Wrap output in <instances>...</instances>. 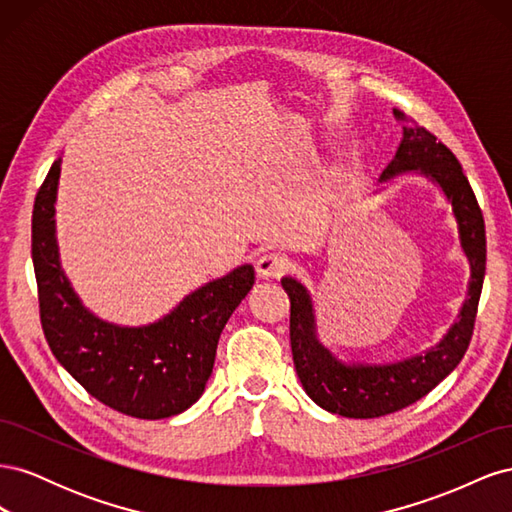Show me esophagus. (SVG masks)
<instances>
[{
	"instance_id": "34e87169",
	"label": "esophagus",
	"mask_w": 512,
	"mask_h": 512,
	"mask_svg": "<svg viewBox=\"0 0 512 512\" xmlns=\"http://www.w3.org/2000/svg\"><path fill=\"white\" fill-rule=\"evenodd\" d=\"M288 269V260L282 254H262L256 262V273L262 280H271V277H280Z\"/></svg>"
}]
</instances>
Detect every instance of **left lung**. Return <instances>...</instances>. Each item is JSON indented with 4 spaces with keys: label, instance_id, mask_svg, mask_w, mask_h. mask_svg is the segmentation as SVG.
I'll use <instances>...</instances> for the list:
<instances>
[{
    "label": "left lung",
    "instance_id": "8db88e82",
    "mask_svg": "<svg viewBox=\"0 0 512 512\" xmlns=\"http://www.w3.org/2000/svg\"><path fill=\"white\" fill-rule=\"evenodd\" d=\"M393 113L401 121V143L391 164L382 170L380 183L412 173L438 185L453 207L461 252L470 265V280L457 320L436 346L393 363H363L342 361L320 342L312 294L297 277H282L290 299L292 361L303 389L322 410L348 418H376L397 412L425 397L451 374L470 346L485 280V222L461 164L431 132L397 108Z\"/></svg>",
    "mask_w": 512,
    "mask_h": 512
}]
</instances>
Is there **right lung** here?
Wrapping results in <instances>:
<instances>
[{
	"label": "right lung",
	"instance_id": "obj_1",
	"mask_svg": "<svg viewBox=\"0 0 512 512\" xmlns=\"http://www.w3.org/2000/svg\"><path fill=\"white\" fill-rule=\"evenodd\" d=\"M61 158L38 190L32 215V260L40 320L55 359L83 389L136 418H168L205 393L228 318L254 286V267L241 265L211 280L143 327L106 322L83 305L61 269L55 200Z\"/></svg>",
	"mask_w": 512,
	"mask_h": 512
}]
</instances>
